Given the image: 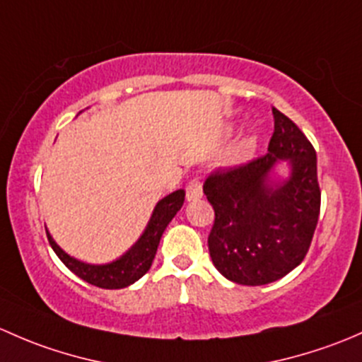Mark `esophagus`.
Here are the masks:
<instances>
[{
    "mask_svg": "<svg viewBox=\"0 0 362 362\" xmlns=\"http://www.w3.org/2000/svg\"><path fill=\"white\" fill-rule=\"evenodd\" d=\"M202 195H204L202 182H200L199 180H193L188 186H186V200H188V202L202 199Z\"/></svg>",
    "mask_w": 362,
    "mask_h": 362,
    "instance_id": "obj_1",
    "label": "esophagus"
}]
</instances>
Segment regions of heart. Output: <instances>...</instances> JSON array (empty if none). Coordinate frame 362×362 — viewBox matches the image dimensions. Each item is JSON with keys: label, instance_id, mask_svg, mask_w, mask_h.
Wrapping results in <instances>:
<instances>
[{"label": "heart", "instance_id": "b5f03b06", "mask_svg": "<svg viewBox=\"0 0 362 362\" xmlns=\"http://www.w3.org/2000/svg\"><path fill=\"white\" fill-rule=\"evenodd\" d=\"M249 146H251V141H249V139H244V141H242V143H240V146H238V153H244V151L245 150H247V148Z\"/></svg>", "mask_w": 362, "mask_h": 362}]
</instances>
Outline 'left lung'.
<instances>
[{"label": "left lung", "mask_w": 362, "mask_h": 362, "mask_svg": "<svg viewBox=\"0 0 362 362\" xmlns=\"http://www.w3.org/2000/svg\"><path fill=\"white\" fill-rule=\"evenodd\" d=\"M272 113L268 153L204 185L216 214L209 255L223 277L242 286L270 284L296 268L319 219L314 146L284 113Z\"/></svg>", "instance_id": "obj_1"}]
</instances>
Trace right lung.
Returning <instances> with one entry per match:
<instances>
[{
	"label": "right lung",
	"instance_id": "right-lung-1",
	"mask_svg": "<svg viewBox=\"0 0 362 362\" xmlns=\"http://www.w3.org/2000/svg\"><path fill=\"white\" fill-rule=\"evenodd\" d=\"M182 202H185V189H176V192H173L170 195L158 200L153 212H151L150 221H148L146 228L143 230L139 238L127 249L124 255L107 263H87L74 258V256L68 255V252L54 240V237L50 235L47 226H45V230H47L48 242H50L55 255L59 256V259H61L74 275L83 279L88 284L98 286V288L122 289L134 284L136 281H139V279L150 270L151 263H153L155 259L156 249H158L160 238H162L163 232H165L167 225H169V223L173 221L174 216L180 212Z\"/></svg>",
	"mask_w": 362,
	"mask_h": 362
}]
</instances>
